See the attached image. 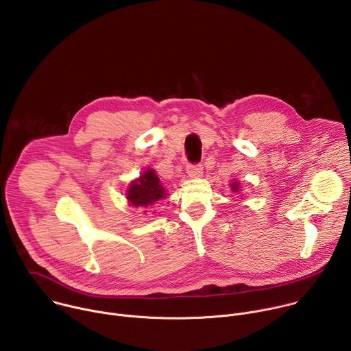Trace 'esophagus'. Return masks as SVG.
Wrapping results in <instances>:
<instances>
[{"instance_id":"obj_1","label":"esophagus","mask_w":351,"mask_h":351,"mask_svg":"<svg viewBox=\"0 0 351 351\" xmlns=\"http://www.w3.org/2000/svg\"><path fill=\"white\" fill-rule=\"evenodd\" d=\"M187 175H189V178H199L203 175V167L202 165L187 167Z\"/></svg>"}]
</instances>
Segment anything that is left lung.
<instances>
[{"label": "left lung", "instance_id": "1", "mask_svg": "<svg viewBox=\"0 0 351 351\" xmlns=\"http://www.w3.org/2000/svg\"><path fill=\"white\" fill-rule=\"evenodd\" d=\"M229 186H230V190H232L233 193H240V183H239L237 180H233Z\"/></svg>", "mask_w": 351, "mask_h": 351}]
</instances>
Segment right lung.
<instances>
[{
    "label": "right lung",
    "instance_id": "add662e5",
    "mask_svg": "<svg viewBox=\"0 0 351 351\" xmlns=\"http://www.w3.org/2000/svg\"><path fill=\"white\" fill-rule=\"evenodd\" d=\"M167 195L168 191L161 184L156 171L152 168H148L137 179L132 180L126 190L128 203L134 208H147L149 206H154L160 199L167 198Z\"/></svg>",
    "mask_w": 351,
    "mask_h": 351
}]
</instances>
